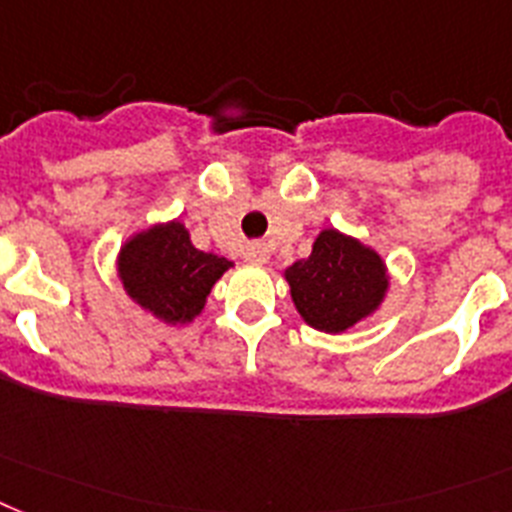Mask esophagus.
Listing matches in <instances>:
<instances>
[{
  "mask_svg": "<svg viewBox=\"0 0 512 512\" xmlns=\"http://www.w3.org/2000/svg\"><path fill=\"white\" fill-rule=\"evenodd\" d=\"M244 257H247L249 263L265 265L270 257V247L265 242H249L247 247H244Z\"/></svg>",
  "mask_w": 512,
  "mask_h": 512,
  "instance_id": "34e87169",
  "label": "esophagus"
}]
</instances>
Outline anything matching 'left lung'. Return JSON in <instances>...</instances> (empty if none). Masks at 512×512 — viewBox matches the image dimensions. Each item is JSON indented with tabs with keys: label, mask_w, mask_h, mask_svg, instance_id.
Here are the masks:
<instances>
[{
	"label": "left lung",
	"mask_w": 512,
	"mask_h": 512,
	"mask_svg": "<svg viewBox=\"0 0 512 512\" xmlns=\"http://www.w3.org/2000/svg\"><path fill=\"white\" fill-rule=\"evenodd\" d=\"M283 276L296 312L325 333H343L372 315L390 286L375 249L336 229L320 231L312 255L296 260Z\"/></svg>",
	"instance_id": "left-lung-1"
}]
</instances>
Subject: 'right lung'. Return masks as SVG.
Masks as SVG:
<instances>
[{
    "mask_svg": "<svg viewBox=\"0 0 512 512\" xmlns=\"http://www.w3.org/2000/svg\"><path fill=\"white\" fill-rule=\"evenodd\" d=\"M231 260L203 252L190 242L184 223H156L130 236L119 249V281L150 315L166 325L192 322Z\"/></svg>",
    "mask_w": 512,
    "mask_h": 512,
    "instance_id": "add662e5",
    "label": "right lung"
}]
</instances>
